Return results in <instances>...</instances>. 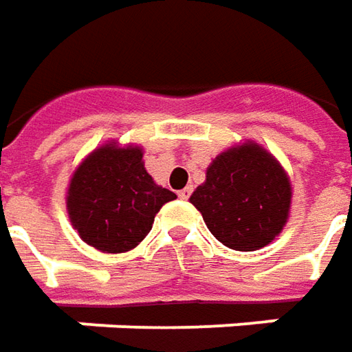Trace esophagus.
<instances>
[{"label":"esophagus","instance_id":"34e87169","mask_svg":"<svg viewBox=\"0 0 352 352\" xmlns=\"http://www.w3.org/2000/svg\"><path fill=\"white\" fill-rule=\"evenodd\" d=\"M190 192H192V188H190V187H185V188H183V190H179V199L187 200L188 197H190Z\"/></svg>","mask_w":352,"mask_h":352}]
</instances>
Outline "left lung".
I'll return each instance as SVG.
<instances>
[{"label":"left lung","mask_w":352,"mask_h":352,"mask_svg":"<svg viewBox=\"0 0 352 352\" xmlns=\"http://www.w3.org/2000/svg\"><path fill=\"white\" fill-rule=\"evenodd\" d=\"M188 200L226 248L257 251L285 230L292 183L273 153L245 140L214 157Z\"/></svg>","instance_id":"1"}]
</instances>
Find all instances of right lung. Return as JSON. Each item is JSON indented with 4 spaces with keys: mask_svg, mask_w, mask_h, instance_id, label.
<instances>
[{
    "mask_svg": "<svg viewBox=\"0 0 352 352\" xmlns=\"http://www.w3.org/2000/svg\"><path fill=\"white\" fill-rule=\"evenodd\" d=\"M177 195L144 167V148L111 140L76 167L66 210L79 237L101 253H126L150 234L155 214Z\"/></svg>",
    "mask_w": 352,
    "mask_h": 352,
    "instance_id": "right-lung-1",
    "label": "right lung"
}]
</instances>
